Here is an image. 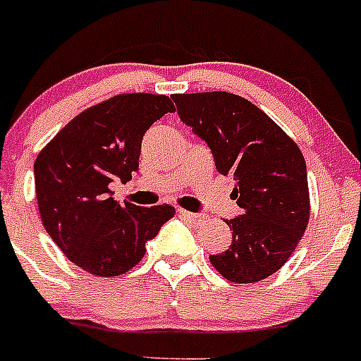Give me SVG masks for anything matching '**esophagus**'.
Wrapping results in <instances>:
<instances>
[{"label":"esophagus","instance_id":"1","mask_svg":"<svg viewBox=\"0 0 361 361\" xmlns=\"http://www.w3.org/2000/svg\"><path fill=\"white\" fill-rule=\"evenodd\" d=\"M178 214H180V216H183V218H186V220H190V221H202V220H206V216H204V214L191 213V211H186V209H178Z\"/></svg>","mask_w":361,"mask_h":361}]
</instances>
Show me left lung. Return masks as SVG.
Returning a JSON list of instances; mask_svg holds the SVG:
<instances>
[{
  "label": "left lung",
  "mask_w": 361,
  "mask_h": 361,
  "mask_svg": "<svg viewBox=\"0 0 361 361\" xmlns=\"http://www.w3.org/2000/svg\"><path fill=\"white\" fill-rule=\"evenodd\" d=\"M180 120L211 148L216 170L234 175L241 214L226 224L233 243L209 256L231 283H256L283 267L310 220L306 161L259 107L226 91L173 94Z\"/></svg>",
  "instance_id": "1"
}]
</instances>
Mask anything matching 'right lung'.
<instances>
[{"instance_id": "1", "label": "right lung", "mask_w": 361, "mask_h": 361, "mask_svg": "<svg viewBox=\"0 0 361 361\" xmlns=\"http://www.w3.org/2000/svg\"><path fill=\"white\" fill-rule=\"evenodd\" d=\"M173 111L164 94H118L75 116L39 152L34 173L42 226L85 272H128L173 218L168 204L140 207L111 197V183H127L140 168L145 132Z\"/></svg>"}]
</instances>
